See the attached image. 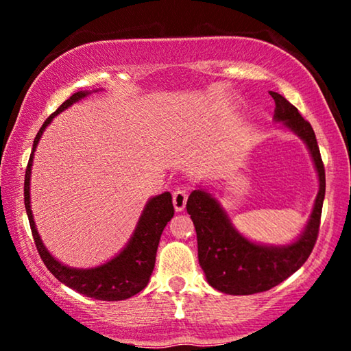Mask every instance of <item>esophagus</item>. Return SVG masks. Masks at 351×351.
I'll return each instance as SVG.
<instances>
[{"instance_id":"obj_1","label":"esophagus","mask_w":351,"mask_h":351,"mask_svg":"<svg viewBox=\"0 0 351 351\" xmlns=\"http://www.w3.org/2000/svg\"><path fill=\"white\" fill-rule=\"evenodd\" d=\"M186 203H187V192L181 187L175 189L173 192V206L176 212H181L186 209Z\"/></svg>"}]
</instances>
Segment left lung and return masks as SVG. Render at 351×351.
Masks as SVG:
<instances>
[{
	"mask_svg": "<svg viewBox=\"0 0 351 351\" xmlns=\"http://www.w3.org/2000/svg\"><path fill=\"white\" fill-rule=\"evenodd\" d=\"M269 94L276 102V122H283L310 150L319 176V192L305 230L287 246H266L249 241L234 228L210 193L203 189L190 193L187 212L197 230L199 266L210 287L224 294L249 295L274 288L305 263L317 240L325 198V169L316 134L294 105L278 93L269 91Z\"/></svg>",
	"mask_w": 351,
	"mask_h": 351,
	"instance_id": "obj_1",
	"label": "left lung"
}]
</instances>
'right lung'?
I'll list each match as a JSON object with an SVG mask.
<instances>
[{
    "instance_id": "obj_1",
    "label": "right lung",
    "mask_w": 351,
    "mask_h": 351,
    "mask_svg": "<svg viewBox=\"0 0 351 351\" xmlns=\"http://www.w3.org/2000/svg\"><path fill=\"white\" fill-rule=\"evenodd\" d=\"M88 94H90L88 91H79L73 94L66 102H63L58 106L56 112H52L46 119L40 128V132L35 136L32 153L31 158H29L25 176V207L40 257L46 265V268L52 272V276L58 282L66 285V287L77 291V293L91 297V299L108 302L125 300L132 295L141 293L147 287L148 280H150L154 261H156V251L159 240H161V234L175 213L170 192H164L148 199L132 239L127 243V246L122 249V252L117 254L110 261H106V263L91 269L69 268V266H64L60 261L52 257L51 252L47 251L43 241L40 239L31 210V192H29L31 190V169L34 161V152L38 145L41 134H43L45 128L49 125L52 119L58 112H62L68 106L79 102L80 99L86 97Z\"/></svg>"
}]
</instances>
